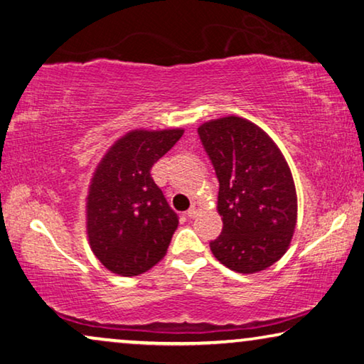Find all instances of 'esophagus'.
Wrapping results in <instances>:
<instances>
[{"label":"esophagus","instance_id":"1","mask_svg":"<svg viewBox=\"0 0 364 364\" xmlns=\"http://www.w3.org/2000/svg\"><path fill=\"white\" fill-rule=\"evenodd\" d=\"M197 213H198V202H193L192 207L188 208L187 215H188V217H191V218H195V217H197Z\"/></svg>","mask_w":364,"mask_h":364}]
</instances>
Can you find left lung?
Wrapping results in <instances>:
<instances>
[{"mask_svg":"<svg viewBox=\"0 0 364 364\" xmlns=\"http://www.w3.org/2000/svg\"><path fill=\"white\" fill-rule=\"evenodd\" d=\"M198 136L220 182L217 208L223 230L210 250L231 271H264L284 256L296 228L291 169L276 143L247 119L208 121Z\"/></svg>","mask_w":364,"mask_h":364,"instance_id":"obj_1","label":"left lung"}]
</instances>
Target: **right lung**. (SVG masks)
<instances>
[{
    "mask_svg": "<svg viewBox=\"0 0 364 364\" xmlns=\"http://www.w3.org/2000/svg\"><path fill=\"white\" fill-rule=\"evenodd\" d=\"M183 129H134L118 139L93 173L87 197V233L93 255L119 276H138L166 256L177 213L151 169Z\"/></svg>",
    "mask_w": 364,
    "mask_h": 364,
    "instance_id": "add662e5",
    "label": "right lung"
}]
</instances>
